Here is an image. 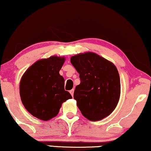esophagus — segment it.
I'll return each instance as SVG.
<instances>
[{"label":"esophagus","instance_id":"1","mask_svg":"<svg viewBox=\"0 0 151 151\" xmlns=\"http://www.w3.org/2000/svg\"><path fill=\"white\" fill-rule=\"evenodd\" d=\"M74 89H72V90H70V94H71L72 96H73V95H74Z\"/></svg>","mask_w":151,"mask_h":151}]
</instances>
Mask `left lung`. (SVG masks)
Listing matches in <instances>:
<instances>
[{"instance_id": "obj_1", "label": "left lung", "mask_w": 151, "mask_h": 151, "mask_svg": "<svg viewBox=\"0 0 151 151\" xmlns=\"http://www.w3.org/2000/svg\"><path fill=\"white\" fill-rule=\"evenodd\" d=\"M70 61L81 83L75 88L74 99L82 115L92 121L102 120L115 109L121 95V82L116 67L93 52L71 57Z\"/></svg>"}]
</instances>
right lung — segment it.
I'll use <instances>...</instances> for the list:
<instances>
[{
	"label": "right lung",
	"mask_w": 151,
	"mask_h": 151,
	"mask_svg": "<svg viewBox=\"0 0 151 151\" xmlns=\"http://www.w3.org/2000/svg\"><path fill=\"white\" fill-rule=\"evenodd\" d=\"M64 57L40 59L25 72L20 81L19 93L24 107L35 117L49 121L58 114L63 102L72 98L65 91V79L59 71Z\"/></svg>",
	"instance_id": "add662e5"
}]
</instances>
